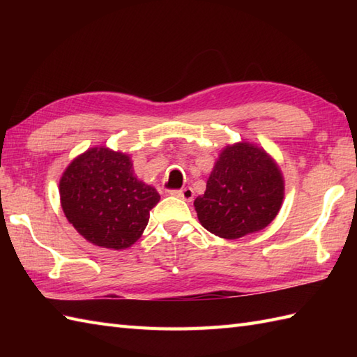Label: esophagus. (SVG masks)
<instances>
[{
	"label": "esophagus",
	"mask_w": 357,
	"mask_h": 357,
	"mask_svg": "<svg viewBox=\"0 0 357 357\" xmlns=\"http://www.w3.org/2000/svg\"><path fill=\"white\" fill-rule=\"evenodd\" d=\"M172 195L178 196V198H181V199L192 201L193 196H195V192H193L192 187H185V188H181V190H172Z\"/></svg>",
	"instance_id": "esophagus-1"
}]
</instances>
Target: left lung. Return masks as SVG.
Instances as JSON below:
<instances>
[{"label":"left lung","mask_w":357,"mask_h":357,"mask_svg":"<svg viewBox=\"0 0 357 357\" xmlns=\"http://www.w3.org/2000/svg\"><path fill=\"white\" fill-rule=\"evenodd\" d=\"M284 199V179L276 162L248 142L227 146L195 199L199 222L224 239H238L265 229Z\"/></svg>","instance_id":"left-lung-1"}]
</instances>
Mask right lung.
Here are the masks:
<instances>
[{
	"label": "right lung",
	"instance_id": "obj_1",
	"mask_svg": "<svg viewBox=\"0 0 357 357\" xmlns=\"http://www.w3.org/2000/svg\"><path fill=\"white\" fill-rule=\"evenodd\" d=\"M66 218L89 242L127 248L141 238L150 210L161 199L133 174L130 158L105 147L87 150L59 181Z\"/></svg>",
	"mask_w": 357,
	"mask_h": 357
}]
</instances>
